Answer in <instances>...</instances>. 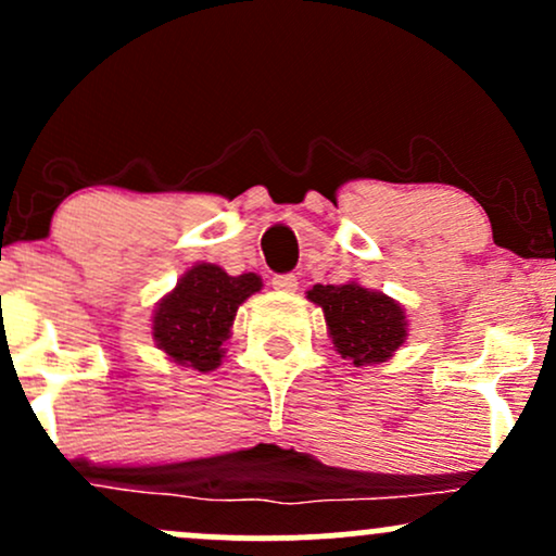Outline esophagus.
I'll return each instance as SVG.
<instances>
[{
	"label": "esophagus",
	"mask_w": 556,
	"mask_h": 556,
	"mask_svg": "<svg viewBox=\"0 0 556 556\" xmlns=\"http://www.w3.org/2000/svg\"><path fill=\"white\" fill-rule=\"evenodd\" d=\"M271 285H274V290H279V292H295L298 290V277H295V274H274Z\"/></svg>",
	"instance_id": "34e87169"
}]
</instances>
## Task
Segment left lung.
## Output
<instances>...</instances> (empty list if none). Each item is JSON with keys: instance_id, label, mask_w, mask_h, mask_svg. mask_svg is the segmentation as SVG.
Masks as SVG:
<instances>
[{"instance_id": "1", "label": "left lung", "mask_w": 556, "mask_h": 556, "mask_svg": "<svg viewBox=\"0 0 556 556\" xmlns=\"http://www.w3.org/2000/svg\"><path fill=\"white\" fill-rule=\"evenodd\" d=\"M308 300L321 305L337 353L353 366L392 358L394 350L405 342V311L384 292L366 290L355 282L314 285Z\"/></svg>"}]
</instances>
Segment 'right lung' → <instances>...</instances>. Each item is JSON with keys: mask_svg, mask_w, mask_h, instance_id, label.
<instances>
[{"mask_svg": "<svg viewBox=\"0 0 556 556\" xmlns=\"http://www.w3.org/2000/svg\"><path fill=\"white\" fill-rule=\"evenodd\" d=\"M261 290V277H229L214 264H195L156 305L154 340L177 366L214 371L219 366L240 303Z\"/></svg>", "mask_w": 556, "mask_h": 556, "instance_id": "right-lung-1", "label": "right lung"}]
</instances>
